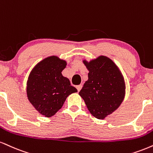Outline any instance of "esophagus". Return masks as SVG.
Listing matches in <instances>:
<instances>
[{
    "label": "esophagus",
    "instance_id": "34e87169",
    "mask_svg": "<svg viewBox=\"0 0 153 153\" xmlns=\"http://www.w3.org/2000/svg\"><path fill=\"white\" fill-rule=\"evenodd\" d=\"M82 85H77L76 86V88H77V90H78V91L79 92L80 91V90H81V88H82Z\"/></svg>",
    "mask_w": 153,
    "mask_h": 153
}]
</instances>
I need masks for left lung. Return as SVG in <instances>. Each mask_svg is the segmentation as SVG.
Here are the masks:
<instances>
[{"mask_svg": "<svg viewBox=\"0 0 153 153\" xmlns=\"http://www.w3.org/2000/svg\"><path fill=\"white\" fill-rule=\"evenodd\" d=\"M88 80L79 93L88 109L97 119H104L122 103L125 82L115 64L105 56L88 62Z\"/></svg>", "mask_w": 153, "mask_h": 153, "instance_id": "8db88e82", "label": "left lung"}]
</instances>
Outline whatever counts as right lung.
<instances>
[{
	"instance_id": "obj_1",
	"label": "right lung",
	"mask_w": 153,
	"mask_h": 153,
	"mask_svg": "<svg viewBox=\"0 0 153 153\" xmlns=\"http://www.w3.org/2000/svg\"><path fill=\"white\" fill-rule=\"evenodd\" d=\"M66 62L51 56L38 62L27 82V98L42 115L51 117L58 111L69 95L78 92L62 75Z\"/></svg>"
}]
</instances>
